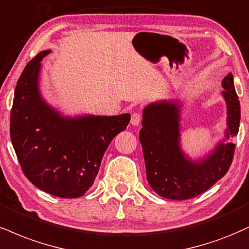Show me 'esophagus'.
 <instances>
[{
	"instance_id": "esophagus-1",
	"label": "esophagus",
	"mask_w": 249,
	"mask_h": 249,
	"mask_svg": "<svg viewBox=\"0 0 249 249\" xmlns=\"http://www.w3.org/2000/svg\"><path fill=\"white\" fill-rule=\"evenodd\" d=\"M142 113L140 112H134L132 113V117H131V124L134 125V126H137V125L140 124V122H142Z\"/></svg>"
}]
</instances>
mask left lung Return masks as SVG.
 I'll return each mask as SVG.
<instances>
[{
	"instance_id": "8db88e82",
	"label": "left lung",
	"mask_w": 249,
	"mask_h": 249,
	"mask_svg": "<svg viewBox=\"0 0 249 249\" xmlns=\"http://www.w3.org/2000/svg\"><path fill=\"white\" fill-rule=\"evenodd\" d=\"M223 96L227 104L226 139L234 138L240 124V102L233 75L224 77ZM139 139L142 146L147 181L163 198L184 200L204 193L229 172L235 143L220 142L212 154L200 162L187 159L179 148V106L164 101L143 109Z\"/></svg>"
}]
</instances>
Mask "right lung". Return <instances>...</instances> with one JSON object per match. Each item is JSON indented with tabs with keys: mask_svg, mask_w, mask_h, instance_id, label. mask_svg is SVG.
I'll use <instances>...</instances> for the list:
<instances>
[{
	"mask_svg": "<svg viewBox=\"0 0 249 249\" xmlns=\"http://www.w3.org/2000/svg\"><path fill=\"white\" fill-rule=\"evenodd\" d=\"M30 60L17 81L10 113V138L24 175L53 196L76 198L94 183L107 146L124 131L131 115L65 118L41 100L40 61Z\"/></svg>",
	"mask_w": 249,
	"mask_h": 249,
	"instance_id": "1",
	"label": "right lung"
}]
</instances>
